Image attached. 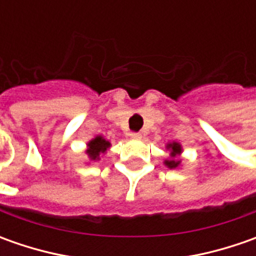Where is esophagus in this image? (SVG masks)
Wrapping results in <instances>:
<instances>
[{
  "mask_svg": "<svg viewBox=\"0 0 256 256\" xmlns=\"http://www.w3.org/2000/svg\"><path fill=\"white\" fill-rule=\"evenodd\" d=\"M131 138H132V140H141V138H142V135H141L140 132H132L131 134Z\"/></svg>",
  "mask_w": 256,
  "mask_h": 256,
  "instance_id": "1",
  "label": "esophagus"
}]
</instances>
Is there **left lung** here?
Listing matches in <instances>:
<instances>
[{
	"label": "left lung",
	"mask_w": 256,
	"mask_h": 256,
	"mask_svg": "<svg viewBox=\"0 0 256 256\" xmlns=\"http://www.w3.org/2000/svg\"><path fill=\"white\" fill-rule=\"evenodd\" d=\"M165 148L170 151V158L164 161V165H165L166 168H170V170H176V168H180L182 164V160L180 156H181L182 151H184L181 144L172 141V142L166 144Z\"/></svg>",
	"instance_id": "8db88e82"
}]
</instances>
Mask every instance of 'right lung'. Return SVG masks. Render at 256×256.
Here are the masks:
<instances>
[{"instance_id":"right-lung-1","label":"right lung","mask_w":256,"mask_h":256,"mask_svg":"<svg viewBox=\"0 0 256 256\" xmlns=\"http://www.w3.org/2000/svg\"><path fill=\"white\" fill-rule=\"evenodd\" d=\"M110 146H111V142L108 140H105L102 135H96L95 138L86 142L85 154L88 155L91 162H96V161L101 160L100 156L110 150Z\"/></svg>"}]
</instances>
